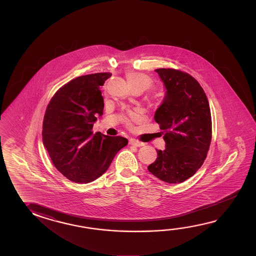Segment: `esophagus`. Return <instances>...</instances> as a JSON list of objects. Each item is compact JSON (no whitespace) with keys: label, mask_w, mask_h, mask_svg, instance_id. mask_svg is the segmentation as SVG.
<instances>
[{"label":"esophagus","mask_w":256,"mask_h":256,"mask_svg":"<svg viewBox=\"0 0 256 256\" xmlns=\"http://www.w3.org/2000/svg\"><path fill=\"white\" fill-rule=\"evenodd\" d=\"M130 144L132 145V146H144V143H143V142L136 140H134V138H130Z\"/></svg>","instance_id":"34e87169"}]
</instances>
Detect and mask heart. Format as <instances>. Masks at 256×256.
<instances>
[{
  "mask_svg": "<svg viewBox=\"0 0 256 256\" xmlns=\"http://www.w3.org/2000/svg\"><path fill=\"white\" fill-rule=\"evenodd\" d=\"M126 76L131 88L134 90L140 89L141 91H145L146 89L150 88L153 84L152 78L146 74L136 71H128L126 74ZM130 118L131 120H136L138 118V116L136 113L131 112L130 114Z\"/></svg>",
  "mask_w": 256,
  "mask_h": 256,
  "instance_id": "1",
  "label": "heart"
}]
</instances>
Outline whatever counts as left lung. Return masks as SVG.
Wrapping results in <instances>:
<instances>
[{
  "mask_svg": "<svg viewBox=\"0 0 256 256\" xmlns=\"http://www.w3.org/2000/svg\"><path fill=\"white\" fill-rule=\"evenodd\" d=\"M166 88L154 120L164 131V150L148 170L167 183H180L193 176L204 164L212 140V116L204 89L188 74L160 68Z\"/></svg>",
  "mask_w": 256,
  "mask_h": 256,
  "instance_id": "8db88e82",
  "label": "left lung"
}]
</instances>
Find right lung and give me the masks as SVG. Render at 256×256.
I'll use <instances>...</instances> for the list:
<instances>
[{
  "instance_id": "add662e5",
  "label": "right lung",
  "mask_w": 256,
  "mask_h": 256,
  "mask_svg": "<svg viewBox=\"0 0 256 256\" xmlns=\"http://www.w3.org/2000/svg\"><path fill=\"white\" fill-rule=\"evenodd\" d=\"M111 73L78 76L54 94L42 122V142L52 164L68 180L88 183L104 174L116 154L126 146L123 136L93 135L103 115L100 86Z\"/></svg>"
}]
</instances>
